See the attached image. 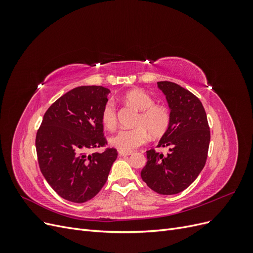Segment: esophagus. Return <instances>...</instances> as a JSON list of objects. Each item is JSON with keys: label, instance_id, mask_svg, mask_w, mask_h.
Wrapping results in <instances>:
<instances>
[{"label": "esophagus", "instance_id": "34e87169", "mask_svg": "<svg viewBox=\"0 0 253 253\" xmlns=\"http://www.w3.org/2000/svg\"><path fill=\"white\" fill-rule=\"evenodd\" d=\"M120 156H128L132 154V152H126V151H118Z\"/></svg>", "mask_w": 253, "mask_h": 253}]
</instances>
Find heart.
I'll use <instances>...</instances> for the list:
<instances>
[{
    "instance_id": "1",
    "label": "heart",
    "mask_w": 253,
    "mask_h": 253,
    "mask_svg": "<svg viewBox=\"0 0 253 253\" xmlns=\"http://www.w3.org/2000/svg\"><path fill=\"white\" fill-rule=\"evenodd\" d=\"M125 101L138 110L140 113L136 117L132 129H120L111 137L113 147L120 151L131 152L140 147L149 139L164 136L171 125V113L164 105L155 104V100L144 90L136 88L127 91L124 96ZM101 122L103 126L112 131L117 126V108L114 101L109 100L101 111Z\"/></svg>"
}]
</instances>
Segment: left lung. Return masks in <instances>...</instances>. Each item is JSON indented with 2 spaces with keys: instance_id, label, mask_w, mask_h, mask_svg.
<instances>
[{
  "instance_id": "obj_1",
  "label": "left lung",
  "mask_w": 253,
  "mask_h": 253,
  "mask_svg": "<svg viewBox=\"0 0 253 253\" xmlns=\"http://www.w3.org/2000/svg\"><path fill=\"white\" fill-rule=\"evenodd\" d=\"M171 110V125L157 147H170L164 155L147 151L148 162L141 178L153 191L164 195L187 189L204 169L208 156L210 128L204 106L195 95L170 81L157 82Z\"/></svg>"
}]
</instances>
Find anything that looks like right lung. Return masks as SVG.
I'll return each mask as SVG.
<instances>
[{"mask_svg":"<svg viewBox=\"0 0 253 253\" xmlns=\"http://www.w3.org/2000/svg\"><path fill=\"white\" fill-rule=\"evenodd\" d=\"M109 88L79 86L61 96L44 114L36 136L40 170L55 192L66 201L85 203L102 189L117 150L87 154L108 144L101 111Z\"/></svg>","mask_w":253,"mask_h":253,"instance_id":"right-lung-1","label":"right lung"}]
</instances>
